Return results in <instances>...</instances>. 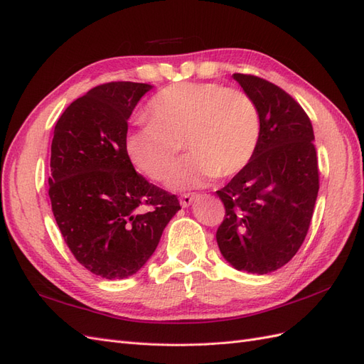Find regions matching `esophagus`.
<instances>
[{
    "label": "esophagus",
    "instance_id": "esophagus-1",
    "mask_svg": "<svg viewBox=\"0 0 364 364\" xmlns=\"http://www.w3.org/2000/svg\"><path fill=\"white\" fill-rule=\"evenodd\" d=\"M197 197H200V194H197V193H186V194H182L181 196V205L183 206V208H186V206H190Z\"/></svg>",
    "mask_w": 364,
    "mask_h": 364
}]
</instances>
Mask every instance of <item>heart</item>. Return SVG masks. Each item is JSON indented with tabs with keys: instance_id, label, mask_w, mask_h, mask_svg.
I'll use <instances>...</instances> for the list:
<instances>
[{
	"instance_id": "1",
	"label": "heart",
	"mask_w": 364,
	"mask_h": 364,
	"mask_svg": "<svg viewBox=\"0 0 364 364\" xmlns=\"http://www.w3.org/2000/svg\"><path fill=\"white\" fill-rule=\"evenodd\" d=\"M149 119L126 135V153L147 178L162 182L185 146L191 155L173 170V188L235 176L255 155L261 136L255 100L218 83L165 87L150 102Z\"/></svg>"
}]
</instances>
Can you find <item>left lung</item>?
I'll return each mask as SVG.
<instances>
[{
  "label": "left lung",
  "mask_w": 364,
  "mask_h": 364,
  "mask_svg": "<svg viewBox=\"0 0 364 364\" xmlns=\"http://www.w3.org/2000/svg\"><path fill=\"white\" fill-rule=\"evenodd\" d=\"M255 100L261 136L255 155L222 190L225 218L217 245L237 270L266 274L299 250L311 223L318 167L311 121L279 86L252 74H234Z\"/></svg>",
  "instance_id": "left-lung-1"
}]
</instances>
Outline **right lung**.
Returning <instances> with one entry per match:
<instances>
[{"label":"right lung","instance_id":"1","mask_svg":"<svg viewBox=\"0 0 364 364\" xmlns=\"http://www.w3.org/2000/svg\"><path fill=\"white\" fill-rule=\"evenodd\" d=\"M150 90L134 82L98 85L54 127V218L74 258L106 279L129 278L144 266L181 209L178 197L142 178L126 153L127 119Z\"/></svg>","mask_w":364,"mask_h":364}]
</instances>
